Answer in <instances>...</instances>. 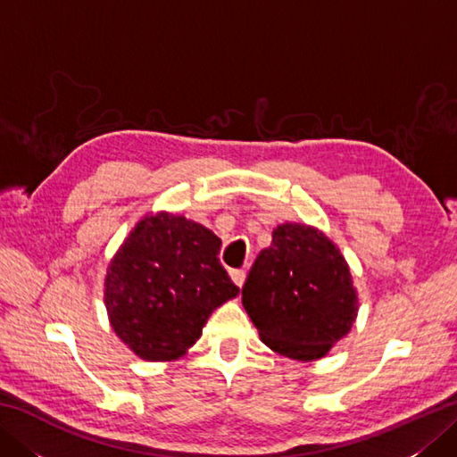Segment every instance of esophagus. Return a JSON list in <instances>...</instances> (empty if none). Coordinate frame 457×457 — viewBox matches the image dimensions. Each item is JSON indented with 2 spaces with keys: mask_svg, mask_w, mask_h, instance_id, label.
<instances>
[{
  "mask_svg": "<svg viewBox=\"0 0 457 457\" xmlns=\"http://www.w3.org/2000/svg\"><path fill=\"white\" fill-rule=\"evenodd\" d=\"M229 275H231V280H234V283H236L239 288L244 287V283H245V270H244V269L229 270Z\"/></svg>",
  "mask_w": 457,
  "mask_h": 457,
  "instance_id": "esophagus-1",
  "label": "esophagus"
}]
</instances>
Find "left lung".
Returning <instances> with one entry per match:
<instances>
[{"label":"left lung","instance_id":"left-lung-1","mask_svg":"<svg viewBox=\"0 0 457 457\" xmlns=\"http://www.w3.org/2000/svg\"><path fill=\"white\" fill-rule=\"evenodd\" d=\"M241 296L261 339L298 361L326 355L357 316L344 255L304 223H283L273 231V244L259 253Z\"/></svg>","mask_w":457,"mask_h":457}]
</instances>
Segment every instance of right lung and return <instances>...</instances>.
<instances>
[{"label":"right lung","instance_id":"add662e5","mask_svg":"<svg viewBox=\"0 0 457 457\" xmlns=\"http://www.w3.org/2000/svg\"><path fill=\"white\" fill-rule=\"evenodd\" d=\"M221 239L172 213L141 220L105 277L113 332L141 359L167 361L196 344L210 314L237 296L220 263Z\"/></svg>","mask_w":457,"mask_h":457}]
</instances>
